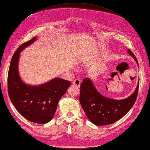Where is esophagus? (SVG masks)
Instances as JSON below:
<instances>
[{
  "mask_svg": "<svg viewBox=\"0 0 150 150\" xmlns=\"http://www.w3.org/2000/svg\"><path fill=\"white\" fill-rule=\"evenodd\" d=\"M80 83H81V80L80 79H76L74 80L72 82V84L77 88H80Z\"/></svg>",
  "mask_w": 150,
  "mask_h": 150,
  "instance_id": "esophagus-1",
  "label": "esophagus"
}]
</instances>
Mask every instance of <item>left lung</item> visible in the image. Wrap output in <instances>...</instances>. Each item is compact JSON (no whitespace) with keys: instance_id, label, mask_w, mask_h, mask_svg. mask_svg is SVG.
I'll use <instances>...</instances> for the list:
<instances>
[{"instance_id":"1","label":"left lung","mask_w":150,"mask_h":150,"mask_svg":"<svg viewBox=\"0 0 150 150\" xmlns=\"http://www.w3.org/2000/svg\"><path fill=\"white\" fill-rule=\"evenodd\" d=\"M136 62L138 60L130 49L128 50ZM139 82L137 88L128 98L116 100L106 98L99 93L90 78H84L80 85V103L88 119L97 126L112 124L121 119L132 108L138 96Z\"/></svg>"}]
</instances>
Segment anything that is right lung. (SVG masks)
<instances>
[{
  "label": "right lung",
  "instance_id": "add662e5",
  "mask_svg": "<svg viewBox=\"0 0 150 150\" xmlns=\"http://www.w3.org/2000/svg\"><path fill=\"white\" fill-rule=\"evenodd\" d=\"M36 39L23 43L13 54L8 73V92L12 104L22 116L31 122L45 124L54 117L60 99L70 86V81L54 78L38 86L25 84L18 70L20 52Z\"/></svg>",
  "mask_w": 150,
  "mask_h": 150
}]
</instances>
